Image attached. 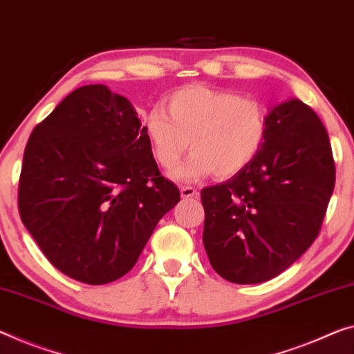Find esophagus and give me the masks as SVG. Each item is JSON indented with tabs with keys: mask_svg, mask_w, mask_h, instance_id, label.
I'll return each instance as SVG.
<instances>
[{
	"mask_svg": "<svg viewBox=\"0 0 354 354\" xmlns=\"http://www.w3.org/2000/svg\"><path fill=\"white\" fill-rule=\"evenodd\" d=\"M180 194L182 198L188 199V198H198V189L193 187H180Z\"/></svg>",
	"mask_w": 354,
	"mask_h": 354,
	"instance_id": "esophagus-1",
	"label": "esophagus"
}]
</instances>
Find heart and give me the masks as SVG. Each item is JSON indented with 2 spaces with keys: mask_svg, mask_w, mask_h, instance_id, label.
Wrapping results in <instances>:
<instances>
[{
  "mask_svg": "<svg viewBox=\"0 0 354 354\" xmlns=\"http://www.w3.org/2000/svg\"><path fill=\"white\" fill-rule=\"evenodd\" d=\"M165 111L145 115L144 136L155 161L172 171L188 149L193 153L174 172L180 182L215 174L230 178L252 165L269 133L266 107L234 91L189 85L166 97Z\"/></svg>",
  "mask_w": 354,
  "mask_h": 354,
  "instance_id": "b5f03b06",
  "label": "heart"
}]
</instances>
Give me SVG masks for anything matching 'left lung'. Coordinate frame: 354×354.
Returning a JSON list of instances; mask_svg holds the SVG:
<instances>
[{
  "mask_svg": "<svg viewBox=\"0 0 354 354\" xmlns=\"http://www.w3.org/2000/svg\"><path fill=\"white\" fill-rule=\"evenodd\" d=\"M268 117V139L252 165L201 192L212 268L239 285L274 279L307 252L335 185L333 149L317 113L291 100Z\"/></svg>",
  "mask_w": 354,
  "mask_h": 354,
  "instance_id": "obj_1",
  "label": "left lung"
}]
</instances>
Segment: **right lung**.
I'll return each mask as SVG.
<instances>
[{"label": "right lung", "mask_w": 354, "mask_h": 354, "mask_svg": "<svg viewBox=\"0 0 354 354\" xmlns=\"http://www.w3.org/2000/svg\"><path fill=\"white\" fill-rule=\"evenodd\" d=\"M178 201L133 106L104 85L69 93L26 142L20 218L53 268L82 283L128 274Z\"/></svg>", "instance_id": "right-lung-1"}]
</instances>
